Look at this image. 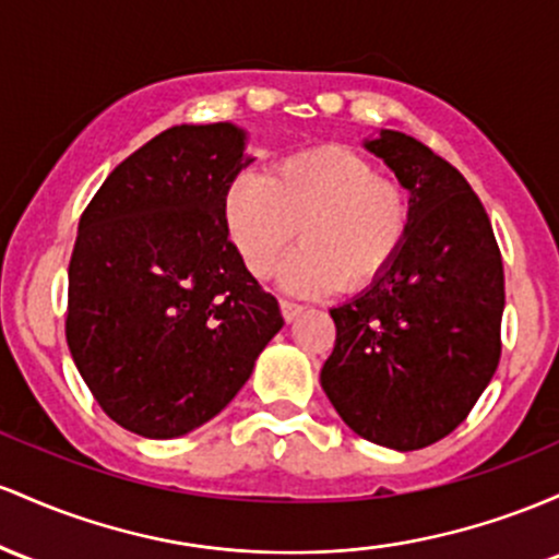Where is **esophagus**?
<instances>
[{"mask_svg":"<svg viewBox=\"0 0 559 559\" xmlns=\"http://www.w3.org/2000/svg\"><path fill=\"white\" fill-rule=\"evenodd\" d=\"M280 309H282V317H285V322H296L300 313H304V306L293 304V300H280Z\"/></svg>","mask_w":559,"mask_h":559,"instance_id":"1","label":"esophagus"}]
</instances>
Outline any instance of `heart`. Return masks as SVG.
<instances>
[{
    "label": "heart",
    "instance_id": "1",
    "mask_svg": "<svg viewBox=\"0 0 559 559\" xmlns=\"http://www.w3.org/2000/svg\"><path fill=\"white\" fill-rule=\"evenodd\" d=\"M224 227L253 277H272L290 242L300 246L280 272L285 293L319 298L372 287L399 259L412 229L404 187L346 147H317L269 171H242L224 192Z\"/></svg>",
    "mask_w": 559,
    "mask_h": 559
}]
</instances>
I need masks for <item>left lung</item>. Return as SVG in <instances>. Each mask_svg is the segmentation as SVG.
I'll return each mask as SVG.
<instances>
[{"mask_svg":"<svg viewBox=\"0 0 559 559\" xmlns=\"http://www.w3.org/2000/svg\"><path fill=\"white\" fill-rule=\"evenodd\" d=\"M412 198V229L372 287L330 309L324 393L356 436L396 451L441 441L497 372L504 269L467 179L415 136L364 140Z\"/></svg>","mask_w":559,"mask_h":559,"instance_id":"left-lung-1","label":"left lung"}]
</instances>
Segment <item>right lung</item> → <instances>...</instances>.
Returning <instances> with one entry per match:
<instances>
[{
  "instance_id": "1",
  "label": "right lung",
  "mask_w": 559,
  "mask_h": 559,
  "mask_svg": "<svg viewBox=\"0 0 559 559\" xmlns=\"http://www.w3.org/2000/svg\"><path fill=\"white\" fill-rule=\"evenodd\" d=\"M246 142L227 121L160 131L79 222L68 348L105 415L136 436L179 438L216 417L285 324L224 227V192L253 163Z\"/></svg>"
}]
</instances>
